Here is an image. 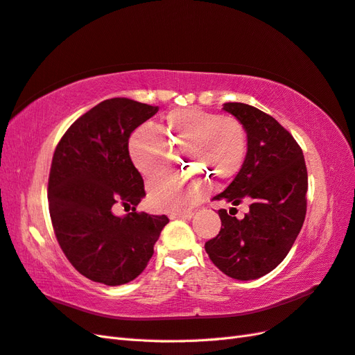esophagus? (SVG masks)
<instances>
[{
  "label": "esophagus",
  "mask_w": 355,
  "mask_h": 355,
  "mask_svg": "<svg viewBox=\"0 0 355 355\" xmlns=\"http://www.w3.org/2000/svg\"><path fill=\"white\" fill-rule=\"evenodd\" d=\"M193 216L192 211H186V213H171L169 218L171 219H191Z\"/></svg>",
  "instance_id": "obj_1"
}]
</instances>
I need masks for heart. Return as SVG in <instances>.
<instances>
[{
  "instance_id": "heart-1",
  "label": "heart",
  "mask_w": 355,
  "mask_h": 355,
  "mask_svg": "<svg viewBox=\"0 0 355 355\" xmlns=\"http://www.w3.org/2000/svg\"><path fill=\"white\" fill-rule=\"evenodd\" d=\"M160 130L142 123L128 139L130 159L145 178L162 174L174 153H181L184 164L222 184L241 172L248 155V131L234 116L200 107L175 109L163 118ZM209 186L201 175L169 174L151 181L148 198L155 210L186 213L207 195Z\"/></svg>"
}]
</instances>
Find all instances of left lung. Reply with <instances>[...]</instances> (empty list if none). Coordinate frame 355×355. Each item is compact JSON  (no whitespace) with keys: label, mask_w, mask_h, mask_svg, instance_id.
Wrapping results in <instances>:
<instances>
[{"label":"left lung","mask_w":355,"mask_h":355,"mask_svg":"<svg viewBox=\"0 0 355 355\" xmlns=\"http://www.w3.org/2000/svg\"><path fill=\"white\" fill-rule=\"evenodd\" d=\"M248 131V155L241 172L213 200L250 202L237 219L236 207L218 210L216 237L205 242L213 265L236 279H255L275 269L291 251L307 211V168L298 142L270 114L243 103H227ZM234 211V214L231 211Z\"/></svg>","instance_id":"8db88e82"}]
</instances>
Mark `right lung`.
I'll return each mask as SVG.
<instances>
[{
    "label": "right lung",
    "mask_w": 355,
    "mask_h": 355,
    "mask_svg": "<svg viewBox=\"0 0 355 355\" xmlns=\"http://www.w3.org/2000/svg\"><path fill=\"white\" fill-rule=\"evenodd\" d=\"M159 107L112 98L66 130L53 155L48 207L63 254L81 275L107 286L135 279L153 257L168 216L136 207L144 178L128 154L130 135ZM133 207L119 218L111 207Z\"/></svg>",
    "instance_id": "add662e5"
}]
</instances>
